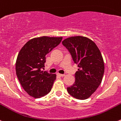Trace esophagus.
Segmentation results:
<instances>
[{"mask_svg": "<svg viewBox=\"0 0 121 121\" xmlns=\"http://www.w3.org/2000/svg\"><path fill=\"white\" fill-rule=\"evenodd\" d=\"M56 75L61 77H63L65 76V75H64V74H60V73H56Z\"/></svg>", "mask_w": 121, "mask_h": 121, "instance_id": "1", "label": "esophagus"}]
</instances>
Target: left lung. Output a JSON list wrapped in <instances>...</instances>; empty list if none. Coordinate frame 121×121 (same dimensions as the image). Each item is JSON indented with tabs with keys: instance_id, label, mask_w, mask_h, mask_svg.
<instances>
[{
	"instance_id": "8db88e82",
	"label": "left lung",
	"mask_w": 121,
	"mask_h": 121,
	"mask_svg": "<svg viewBox=\"0 0 121 121\" xmlns=\"http://www.w3.org/2000/svg\"><path fill=\"white\" fill-rule=\"evenodd\" d=\"M62 43L78 67L75 82L67 88V92L78 99H86L101 83L104 72L103 56L96 44L86 37H70Z\"/></svg>"
}]
</instances>
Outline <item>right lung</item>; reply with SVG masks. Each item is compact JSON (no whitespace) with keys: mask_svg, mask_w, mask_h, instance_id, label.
I'll return each instance as SVG.
<instances>
[{"mask_svg":"<svg viewBox=\"0 0 121 121\" xmlns=\"http://www.w3.org/2000/svg\"><path fill=\"white\" fill-rule=\"evenodd\" d=\"M62 39L47 36L34 38L18 53L16 75L24 90L35 98L44 96L51 92L56 75L43 71L42 69L44 67L46 55L60 43Z\"/></svg>","mask_w":121,"mask_h":121,"instance_id":"add662e5","label":"right lung"}]
</instances>
